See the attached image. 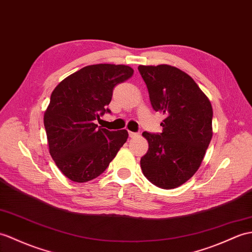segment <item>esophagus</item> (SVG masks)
I'll list each match as a JSON object with an SVG mask.
<instances>
[{"mask_svg":"<svg viewBox=\"0 0 252 252\" xmlns=\"http://www.w3.org/2000/svg\"><path fill=\"white\" fill-rule=\"evenodd\" d=\"M138 135H139L138 132H128V136H130L131 138L136 137V136H138Z\"/></svg>","mask_w":252,"mask_h":252,"instance_id":"1","label":"esophagus"}]
</instances>
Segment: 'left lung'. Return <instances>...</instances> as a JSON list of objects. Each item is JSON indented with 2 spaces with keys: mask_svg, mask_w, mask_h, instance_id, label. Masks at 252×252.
Returning a JSON list of instances; mask_svg holds the SVG:
<instances>
[{
  "mask_svg": "<svg viewBox=\"0 0 252 252\" xmlns=\"http://www.w3.org/2000/svg\"><path fill=\"white\" fill-rule=\"evenodd\" d=\"M138 71L153 108L165 116L162 133H143L149 148L140 167L155 186L177 188L195 174L212 140V104L195 81L177 67L139 65Z\"/></svg>",
  "mask_w": 252,
  "mask_h": 252,
  "instance_id": "obj_1",
  "label": "left lung"
}]
</instances>
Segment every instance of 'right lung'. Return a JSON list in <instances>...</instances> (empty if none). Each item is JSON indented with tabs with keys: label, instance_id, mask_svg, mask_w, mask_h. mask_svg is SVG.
I'll return each mask as SVG.
<instances>
[{
	"label": "right lung",
	"instance_id": "obj_1",
	"mask_svg": "<svg viewBox=\"0 0 252 252\" xmlns=\"http://www.w3.org/2000/svg\"><path fill=\"white\" fill-rule=\"evenodd\" d=\"M133 72L127 65H88L52 91L44 126L50 156L68 179L87 183L96 178L126 142V130L109 131L97 126L95 120L110 113L114 88Z\"/></svg>",
	"mask_w": 252,
	"mask_h": 252
}]
</instances>
